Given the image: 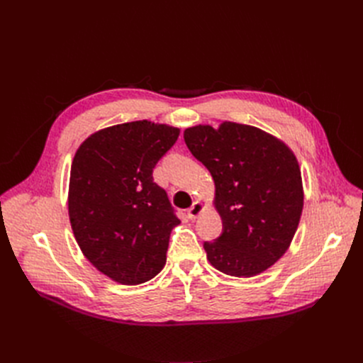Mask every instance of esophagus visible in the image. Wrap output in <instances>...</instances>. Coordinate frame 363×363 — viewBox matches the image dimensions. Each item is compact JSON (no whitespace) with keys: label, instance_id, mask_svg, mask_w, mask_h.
Masks as SVG:
<instances>
[{"label":"esophagus","instance_id":"obj_1","mask_svg":"<svg viewBox=\"0 0 363 363\" xmlns=\"http://www.w3.org/2000/svg\"><path fill=\"white\" fill-rule=\"evenodd\" d=\"M203 211H204V206H203V203H200V201H195V203L188 208V216H189L191 219H195V218L199 216Z\"/></svg>","mask_w":363,"mask_h":363}]
</instances>
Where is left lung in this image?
Wrapping results in <instances>:
<instances>
[{"label":"left lung","instance_id":"1","mask_svg":"<svg viewBox=\"0 0 363 363\" xmlns=\"http://www.w3.org/2000/svg\"><path fill=\"white\" fill-rule=\"evenodd\" d=\"M192 156L212 174L223 233L204 242L207 259L227 276L252 277L272 267L296 232L303 211L298 162L260 128L223 123L184 130Z\"/></svg>","mask_w":363,"mask_h":363}]
</instances>
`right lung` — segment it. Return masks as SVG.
Listing matches in <instances>:
<instances>
[{"label": "right lung", "instance_id": "right-lung-1", "mask_svg": "<svg viewBox=\"0 0 363 363\" xmlns=\"http://www.w3.org/2000/svg\"><path fill=\"white\" fill-rule=\"evenodd\" d=\"M180 130L150 121L118 124L87 138L69 179V221L86 259L112 280L139 284L167 262L180 224L152 169Z\"/></svg>", "mask_w": 363, "mask_h": 363}]
</instances>
